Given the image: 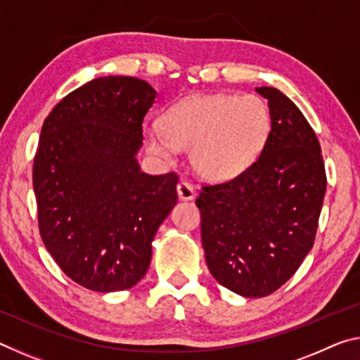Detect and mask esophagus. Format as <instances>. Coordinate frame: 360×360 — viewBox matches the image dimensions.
<instances>
[{"instance_id":"obj_1","label":"esophagus","mask_w":360,"mask_h":360,"mask_svg":"<svg viewBox=\"0 0 360 360\" xmlns=\"http://www.w3.org/2000/svg\"><path fill=\"white\" fill-rule=\"evenodd\" d=\"M176 191H178V195L181 200H192L195 197V191L191 182L187 181H181L178 187H176Z\"/></svg>"}]
</instances>
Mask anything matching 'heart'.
<instances>
[{"label": "heart", "mask_w": 360, "mask_h": 360, "mask_svg": "<svg viewBox=\"0 0 360 360\" xmlns=\"http://www.w3.org/2000/svg\"><path fill=\"white\" fill-rule=\"evenodd\" d=\"M270 131L266 103L254 94L197 95L172 106L163 127L144 129L148 149L169 158L192 148V165L212 181L231 179L252 165Z\"/></svg>", "instance_id": "obj_1"}]
</instances>
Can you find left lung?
I'll list each match as a JSON object with an SVG mask.
<instances>
[{
	"mask_svg": "<svg viewBox=\"0 0 360 360\" xmlns=\"http://www.w3.org/2000/svg\"><path fill=\"white\" fill-rule=\"evenodd\" d=\"M271 129L260 155L236 178L203 186L206 265L219 284L243 297H265L288 281L314 245L327 178L321 146L294 101L275 87Z\"/></svg>",
	"mask_w": 360,
	"mask_h": 360,
	"instance_id": "1",
	"label": "left lung"
}]
</instances>
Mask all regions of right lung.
Instances as JSON below:
<instances>
[{
  "label": "right lung",
  "mask_w": 360,
  "mask_h": 360,
  "mask_svg": "<svg viewBox=\"0 0 360 360\" xmlns=\"http://www.w3.org/2000/svg\"><path fill=\"white\" fill-rule=\"evenodd\" d=\"M157 92L141 79H94L41 129L33 188L42 243L72 281L125 290L148 271L152 240L178 202V174L143 173L136 152Z\"/></svg>",
  "instance_id": "1"
}]
</instances>
